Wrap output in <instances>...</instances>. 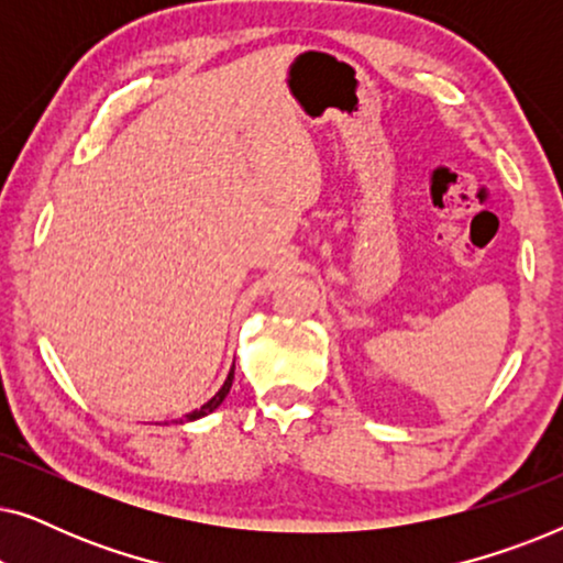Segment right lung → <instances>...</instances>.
Returning <instances> with one entry per match:
<instances>
[{
  "label": "right lung",
  "mask_w": 563,
  "mask_h": 563,
  "mask_svg": "<svg viewBox=\"0 0 563 563\" xmlns=\"http://www.w3.org/2000/svg\"><path fill=\"white\" fill-rule=\"evenodd\" d=\"M230 387H233V372H230V374H228V379H225V384H222V389L218 391V395H214V397H212V399H210V402H207V405H202V407H199V410H197V412H191V415H187V418H189V420H197V418H202V415H207V412L218 410V407L222 405V399H225V397H228V391H230Z\"/></svg>",
  "instance_id": "1"
}]
</instances>
